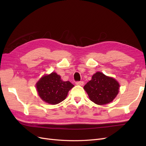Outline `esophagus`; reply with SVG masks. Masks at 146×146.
Returning <instances> with one entry per match:
<instances>
[{"instance_id": "obj_1", "label": "esophagus", "mask_w": 146, "mask_h": 146, "mask_svg": "<svg viewBox=\"0 0 146 146\" xmlns=\"http://www.w3.org/2000/svg\"><path fill=\"white\" fill-rule=\"evenodd\" d=\"M76 84L77 85H80V86H83V84H84V82H77L76 83Z\"/></svg>"}]
</instances>
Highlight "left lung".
I'll return each instance as SVG.
<instances>
[{
  "instance_id": "left-lung-1",
  "label": "left lung",
  "mask_w": 146,
  "mask_h": 146,
  "mask_svg": "<svg viewBox=\"0 0 146 146\" xmlns=\"http://www.w3.org/2000/svg\"><path fill=\"white\" fill-rule=\"evenodd\" d=\"M119 83L115 78L97 72L83 88L90 100L97 105H104L115 99L119 93Z\"/></svg>"
}]
</instances>
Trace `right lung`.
Returning <instances> with one entry per match:
<instances>
[{"mask_svg": "<svg viewBox=\"0 0 146 146\" xmlns=\"http://www.w3.org/2000/svg\"><path fill=\"white\" fill-rule=\"evenodd\" d=\"M74 86L69 81L61 80L56 72L43 76L36 84L38 96L45 102L56 105L63 101Z\"/></svg>", "mask_w": 146, "mask_h": 146, "instance_id": "obj_1", "label": "right lung"}]
</instances>
